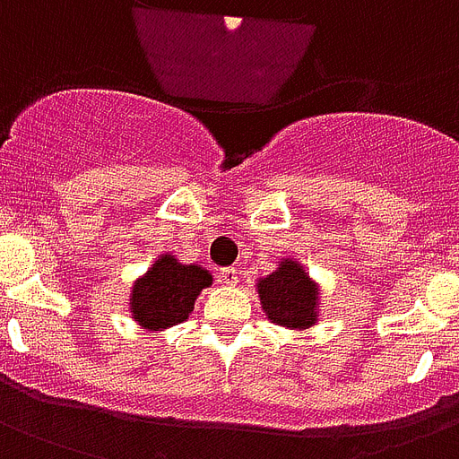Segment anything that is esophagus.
Masks as SVG:
<instances>
[{
	"mask_svg": "<svg viewBox=\"0 0 459 459\" xmlns=\"http://www.w3.org/2000/svg\"><path fill=\"white\" fill-rule=\"evenodd\" d=\"M220 280L230 284V287H234V284H239V270L237 267H222L220 270Z\"/></svg>",
	"mask_w": 459,
	"mask_h": 459,
	"instance_id": "1",
	"label": "esophagus"
}]
</instances>
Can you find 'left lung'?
Returning a JSON list of instances; mask_svg holds the SVG:
<instances>
[{"mask_svg":"<svg viewBox=\"0 0 459 459\" xmlns=\"http://www.w3.org/2000/svg\"><path fill=\"white\" fill-rule=\"evenodd\" d=\"M260 306L267 320L289 329H310L317 322L320 289L299 260L284 258L273 274L258 280Z\"/></svg>","mask_w":459,"mask_h":459,"instance_id":"8db88e82","label":"left lung"}]
</instances>
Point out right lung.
<instances>
[{"mask_svg": "<svg viewBox=\"0 0 459 459\" xmlns=\"http://www.w3.org/2000/svg\"><path fill=\"white\" fill-rule=\"evenodd\" d=\"M212 284V274L201 265H182L175 255L163 253L144 277L134 281L130 313L139 327L149 332L179 325L194 310V300Z\"/></svg>", "mask_w": 459, "mask_h": 459, "instance_id": "right-lung-1", "label": "right lung"}]
</instances>
